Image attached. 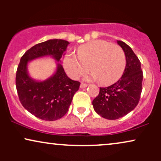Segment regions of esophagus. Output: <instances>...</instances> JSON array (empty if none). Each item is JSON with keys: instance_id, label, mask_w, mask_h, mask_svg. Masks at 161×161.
<instances>
[{"instance_id": "obj_1", "label": "esophagus", "mask_w": 161, "mask_h": 161, "mask_svg": "<svg viewBox=\"0 0 161 161\" xmlns=\"http://www.w3.org/2000/svg\"><path fill=\"white\" fill-rule=\"evenodd\" d=\"M87 86H88V85H87V84H85V83H81V85H80V88H86Z\"/></svg>"}]
</instances>
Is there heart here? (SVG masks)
<instances>
[{"instance_id": "b5f03b06", "label": "heart", "mask_w": 161, "mask_h": 161, "mask_svg": "<svg viewBox=\"0 0 161 161\" xmlns=\"http://www.w3.org/2000/svg\"><path fill=\"white\" fill-rule=\"evenodd\" d=\"M77 55L70 53L64 59V66L70 78L79 79L90 69L87 80H99L109 85L121 76L125 66V57L119 45L104 40H95L79 47Z\"/></svg>"}]
</instances>
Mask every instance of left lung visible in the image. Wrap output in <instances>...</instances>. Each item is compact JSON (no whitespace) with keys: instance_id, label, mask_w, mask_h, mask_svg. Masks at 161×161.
Masks as SVG:
<instances>
[{"instance_id":"8db88e82","label":"left lung","mask_w":161,"mask_h":161,"mask_svg":"<svg viewBox=\"0 0 161 161\" xmlns=\"http://www.w3.org/2000/svg\"><path fill=\"white\" fill-rule=\"evenodd\" d=\"M117 43L124 51L126 60L123 74L114 84L100 88L98 95L92 101L95 112L108 119H119L134 110L142 91L141 62L128 45L122 41Z\"/></svg>"}]
</instances>
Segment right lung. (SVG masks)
<instances>
[{"label":"right lung","instance_id":"add662e5","mask_svg":"<svg viewBox=\"0 0 161 161\" xmlns=\"http://www.w3.org/2000/svg\"><path fill=\"white\" fill-rule=\"evenodd\" d=\"M68 45L69 42L62 39L37 44L22 56L16 70V87L20 103L29 113L43 120H57L65 115L80 82L70 79L60 64L53 76L44 82H36L28 75L27 63L47 55L60 61Z\"/></svg>","mask_w":161,"mask_h":161}]
</instances>
